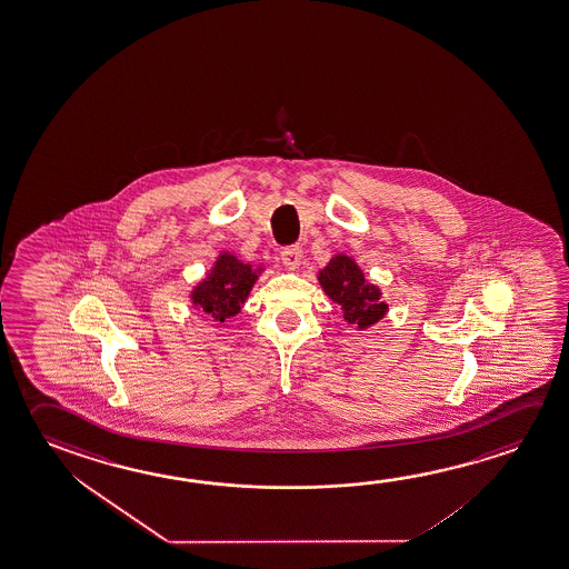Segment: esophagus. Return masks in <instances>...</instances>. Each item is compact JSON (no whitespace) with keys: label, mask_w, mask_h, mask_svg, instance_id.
Returning a JSON list of instances; mask_svg holds the SVG:
<instances>
[{"label":"esophagus","mask_w":569,"mask_h":569,"mask_svg":"<svg viewBox=\"0 0 569 569\" xmlns=\"http://www.w3.org/2000/svg\"><path fill=\"white\" fill-rule=\"evenodd\" d=\"M301 258H303V250H301V246H286V248L281 250V262H283V266L289 268V270H296V268H299Z\"/></svg>","instance_id":"esophagus-1"}]
</instances>
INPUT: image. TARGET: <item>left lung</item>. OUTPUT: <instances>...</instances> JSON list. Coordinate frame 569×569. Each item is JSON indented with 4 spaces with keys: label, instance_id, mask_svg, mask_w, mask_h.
I'll use <instances>...</instances> for the list:
<instances>
[{
    "label": "left lung",
    "instance_id": "left-lung-1",
    "mask_svg": "<svg viewBox=\"0 0 569 569\" xmlns=\"http://www.w3.org/2000/svg\"><path fill=\"white\" fill-rule=\"evenodd\" d=\"M319 283L325 293L342 307L347 323L367 329L385 317L388 306L380 301V289L365 280V273L349 256H335L329 266L319 271Z\"/></svg>",
    "mask_w": 569,
    "mask_h": 569
}]
</instances>
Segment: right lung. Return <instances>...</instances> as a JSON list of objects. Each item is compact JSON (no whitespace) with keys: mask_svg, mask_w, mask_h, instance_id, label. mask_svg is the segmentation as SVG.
I'll use <instances>...</instances> for the list:
<instances>
[{"mask_svg":"<svg viewBox=\"0 0 569 569\" xmlns=\"http://www.w3.org/2000/svg\"><path fill=\"white\" fill-rule=\"evenodd\" d=\"M258 273L250 263H242L230 253H222L207 280L192 291V303L217 321L237 316Z\"/></svg>","mask_w":569,"mask_h":569,"instance_id":"1","label":"right lung"}]
</instances>
